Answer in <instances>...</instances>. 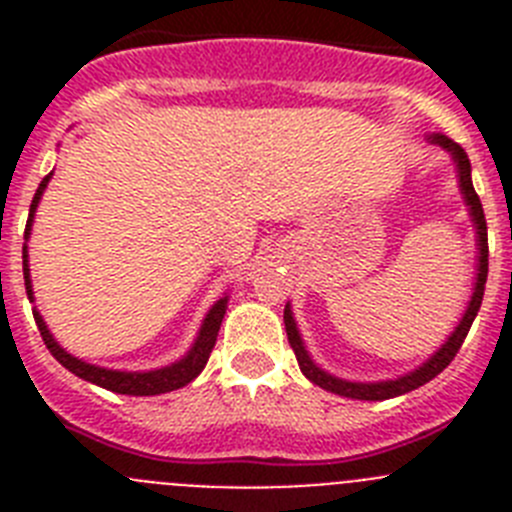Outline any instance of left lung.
I'll return each instance as SVG.
<instances>
[{"label": "left lung", "instance_id": "left-lung-1", "mask_svg": "<svg viewBox=\"0 0 512 512\" xmlns=\"http://www.w3.org/2000/svg\"><path fill=\"white\" fill-rule=\"evenodd\" d=\"M431 143H438L441 148H446V151L451 153V158H454L456 171H459L461 194H464V202L469 205L472 223H474V228H477L479 266H477V282H474L472 300H469L467 312H464V318L459 320L456 330L449 336V341L443 343V346L438 348L431 359L425 361L423 366H418L415 372L405 374V377L387 379V382H346V379H338V377H333V374L325 372V369H320V366L310 359V354H307L305 343H302V338H300V330H297L295 318H292V310H289V305L284 307V325H287L289 346H292V351H295L297 364H300L302 374H305L312 384H318V387L333 392V395L351 397V400H390V397L418 390V387H423L425 382H431L433 377H438V374H441L443 369L451 364V361H454V356L459 354L461 343H464V338H467L469 328H472L474 318H477L479 305H482V295H485L487 256H490V251H487L485 210H482V202H479L477 192H474V187H472V164H469V156L464 153V148H461L459 143H454L451 138H446V135H431Z\"/></svg>", "mask_w": 512, "mask_h": 512}]
</instances>
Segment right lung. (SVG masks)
Returning <instances> with one entry per match:
<instances>
[{
	"instance_id": "right-lung-1",
	"label": "right lung",
	"mask_w": 512,
	"mask_h": 512,
	"mask_svg": "<svg viewBox=\"0 0 512 512\" xmlns=\"http://www.w3.org/2000/svg\"><path fill=\"white\" fill-rule=\"evenodd\" d=\"M51 182V174L45 176L43 182H40L38 192L33 197V205H30V217H27V228H25V241L30 238V225H33V215L38 210V202L43 197L45 187ZM22 274H25V289H27V297L33 302V282H30V269H27V246H22ZM225 307H228V297H220V300L212 305V310L207 312L205 323L200 328V336L194 341V346L189 348V354L184 359H179L176 364L164 366V369H156V372H115V369H104V366H94L87 364V361L76 359L71 356L69 351H63L58 346L56 338L51 336V330L45 325V320L40 318V312L33 310L35 315V323H38L40 336H43L45 346L56 356L58 364H63L69 369L71 374L76 377L87 379V382L99 384L104 390L117 392V395H135V397H146V395H164V392L171 390H179L184 384L192 382L197 374L205 369L207 359H210L212 348H215L217 341V330H220V323L225 318Z\"/></svg>"
}]
</instances>
